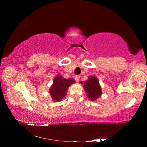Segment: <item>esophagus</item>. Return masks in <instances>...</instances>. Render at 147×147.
I'll return each instance as SVG.
<instances>
[{
  "mask_svg": "<svg viewBox=\"0 0 147 147\" xmlns=\"http://www.w3.org/2000/svg\"><path fill=\"white\" fill-rule=\"evenodd\" d=\"M80 78V76H75V80L77 82H79Z\"/></svg>",
  "mask_w": 147,
  "mask_h": 147,
  "instance_id": "esophagus-1",
  "label": "esophagus"
}]
</instances>
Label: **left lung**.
<instances>
[{
  "mask_svg": "<svg viewBox=\"0 0 147 147\" xmlns=\"http://www.w3.org/2000/svg\"><path fill=\"white\" fill-rule=\"evenodd\" d=\"M83 87L88 96L91 100H96L102 94L101 87L98 79L94 76H91L84 82Z\"/></svg>",
  "mask_w": 147,
  "mask_h": 147,
  "instance_id": "left-lung-1",
  "label": "left lung"
}]
</instances>
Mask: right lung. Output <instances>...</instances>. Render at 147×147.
I'll use <instances>...</instances> for the list:
<instances>
[{
	"label": "right lung",
	"instance_id": "add662e5",
	"mask_svg": "<svg viewBox=\"0 0 147 147\" xmlns=\"http://www.w3.org/2000/svg\"><path fill=\"white\" fill-rule=\"evenodd\" d=\"M75 81L74 79H66L61 75H58L54 79L53 84L50 89V94L53 100L55 102L60 101L65 96L66 92L67 91L69 87Z\"/></svg>",
	"mask_w": 147,
	"mask_h": 147
}]
</instances>
